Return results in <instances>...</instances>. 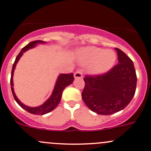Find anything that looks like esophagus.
Returning a JSON list of instances; mask_svg holds the SVG:
<instances>
[{"instance_id": "obj_1", "label": "esophagus", "mask_w": 151, "mask_h": 151, "mask_svg": "<svg viewBox=\"0 0 151 151\" xmlns=\"http://www.w3.org/2000/svg\"><path fill=\"white\" fill-rule=\"evenodd\" d=\"M74 77L75 78H81L83 77V74H82V70L81 69L77 70L76 73H74Z\"/></svg>"}]
</instances>
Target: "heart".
Segmentation results:
<instances>
[{"label": "heart", "mask_w": 151, "mask_h": 151, "mask_svg": "<svg viewBox=\"0 0 151 151\" xmlns=\"http://www.w3.org/2000/svg\"><path fill=\"white\" fill-rule=\"evenodd\" d=\"M81 60L85 64H91V72L101 74L107 72L112 68L116 61V54L111 50L87 47L82 50Z\"/></svg>", "instance_id": "heart-1"}]
</instances>
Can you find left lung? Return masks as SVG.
Here are the masks:
<instances>
[{"label": "left lung", "instance_id": "obj_1", "mask_svg": "<svg viewBox=\"0 0 151 151\" xmlns=\"http://www.w3.org/2000/svg\"><path fill=\"white\" fill-rule=\"evenodd\" d=\"M118 64L101 75L86 76L82 99L88 108L102 115H109L126 108L134 96L137 78L132 60L115 48Z\"/></svg>", "mask_w": 151, "mask_h": 151}]
</instances>
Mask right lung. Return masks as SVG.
I'll return each mask as SVG.
<instances>
[{
	"mask_svg": "<svg viewBox=\"0 0 151 151\" xmlns=\"http://www.w3.org/2000/svg\"><path fill=\"white\" fill-rule=\"evenodd\" d=\"M44 43H45V42L42 41V40H35V41L31 42L30 43H28L27 45H25V47L22 49L21 51L20 52V53H19V54L17 55V57H16L15 61H14V64H13L11 74V80H10L12 92V95L13 96H14V98L16 101V102H17L23 109H25V111H27L28 112L31 113V114H38V115H42V114H47V113L50 112V111H53V110L57 106L58 104H59V102H60L61 98H62V92H63L64 89H65L66 86H68V85L71 84L74 80L73 74V73L61 74V75H59L57 78V81H56V85H55L54 89H53V92H52L51 96H50V98L42 104V105L40 106H27L22 104V103L19 101L18 98H17V96L15 95V93H14V88H13V74H14V69H15L16 65H17V62H18L20 58L21 57L22 55L23 54V53H24L25 51L28 50V49L33 48L34 47H35L36 45L44 44Z\"/></svg>",
	"mask_w": 151,
	"mask_h": 151,
	"instance_id": "add662e5",
	"label": "right lung"
}]
</instances>
